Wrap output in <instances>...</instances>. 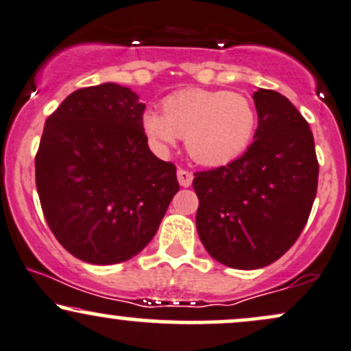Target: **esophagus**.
<instances>
[{
  "instance_id": "obj_1",
  "label": "esophagus",
  "mask_w": 351,
  "mask_h": 351,
  "mask_svg": "<svg viewBox=\"0 0 351 351\" xmlns=\"http://www.w3.org/2000/svg\"><path fill=\"white\" fill-rule=\"evenodd\" d=\"M176 175H178V181H180L181 186H184V188L191 186V181H193V173H191V171L183 170V168H180Z\"/></svg>"
}]
</instances>
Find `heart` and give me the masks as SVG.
Returning <instances> with one entry per match:
<instances>
[{"label": "heart", "instance_id": "b5f03b06", "mask_svg": "<svg viewBox=\"0 0 351 351\" xmlns=\"http://www.w3.org/2000/svg\"><path fill=\"white\" fill-rule=\"evenodd\" d=\"M257 114L244 95L189 88L163 102V114L147 110L142 128L156 152L167 153L184 136L188 155L204 167L234 162L252 142Z\"/></svg>", "mask_w": 351, "mask_h": 351}]
</instances>
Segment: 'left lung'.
<instances>
[{
	"instance_id": "8db88e82",
	"label": "left lung",
	"mask_w": 351,
	"mask_h": 351,
	"mask_svg": "<svg viewBox=\"0 0 351 351\" xmlns=\"http://www.w3.org/2000/svg\"><path fill=\"white\" fill-rule=\"evenodd\" d=\"M257 130L241 158L195 173L196 229L204 249L232 269H261L292 247L317 195L318 162L307 120L287 97L257 88Z\"/></svg>"
}]
</instances>
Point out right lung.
Wrapping results in <instances>:
<instances>
[{"instance_id":"add662e5","label":"right lung","mask_w":351,"mask_h":351,"mask_svg":"<svg viewBox=\"0 0 351 351\" xmlns=\"http://www.w3.org/2000/svg\"><path fill=\"white\" fill-rule=\"evenodd\" d=\"M138 99L114 82L79 88L44 123L39 201L56 239L84 263L136 256L180 189L175 165L148 148Z\"/></svg>"}]
</instances>
